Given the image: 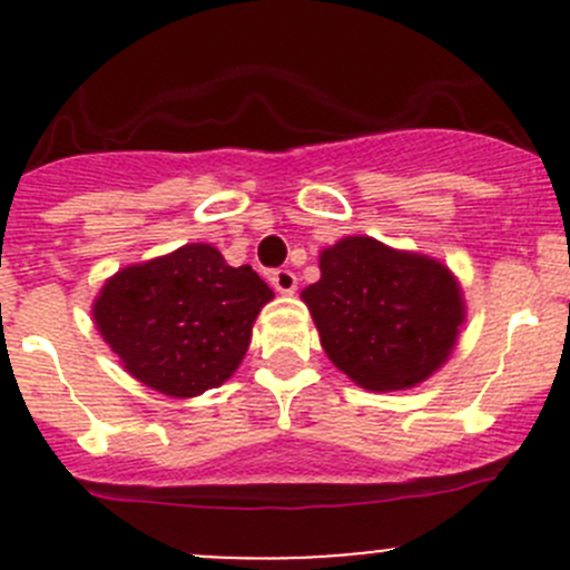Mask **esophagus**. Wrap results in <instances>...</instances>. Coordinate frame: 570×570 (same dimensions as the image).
<instances>
[{"label": "esophagus", "mask_w": 570, "mask_h": 570, "mask_svg": "<svg viewBox=\"0 0 570 570\" xmlns=\"http://www.w3.org/2000/svg\"><path fill=\"white\" fill-rule=\"evenodd\" d=\"M269 284H273L275 292H281V295H292V292L297 289V275L292 273V269H275V273L269 275Z\"/></svg>", "instance_id": "1"}]
</instances>
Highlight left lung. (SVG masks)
Segmentation results:
<instances>
[{
	"instance_id": "obj_1",
	"label": "left lung",
	"mask_w": 570,
	"mask_h": 570,
	"mask_svg": "<svg viewBox=\"0 0 570 570\" xmlns=\"http://www.w3.org/2000/svg\"><path fill=\"white\" fill-rule=\"evenodd\" d=\"M320 273L301 297L327 358L361 389L419 386L455 350L463 292L435 258L344 237L320 253Z\"/></svg>"
}]
</instances>
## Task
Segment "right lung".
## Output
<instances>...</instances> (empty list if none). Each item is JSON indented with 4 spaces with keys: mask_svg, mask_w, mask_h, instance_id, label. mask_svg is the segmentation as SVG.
<instances>
[{
    "mask_svg": "<svg viewBox=\"0 0 570 570\" xmlns=\"http://www.w3.org/2000/svg\"><path fill=\"white\" fill-rule=\"evenodd\" d=\"M269 301L273 289L250 264L232 267L217 248L193 243L118 269L96 297L94 320L131 377L187 400L237 372Z\"/></svg>",
    "mask_w": 570,
    "mask_h": 570,
    "instance_id": "obj_1",
    "label": "right lung"
}]
</instances>
